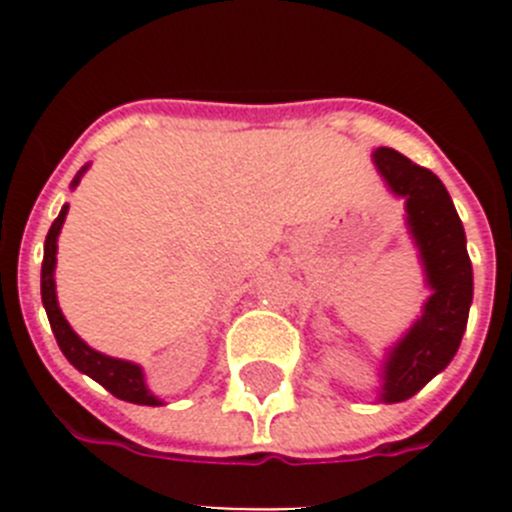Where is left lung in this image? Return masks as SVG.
I'll return each instance as SVG.
<instances>
[{"mask_svg":"<svg viewBox=\"0 0 512 512\" xmlns=\"http://www.w3.org/2000/svg\"><path fill=\"white\" fill-rule=\"evenodd\" d=\"M372 158L390 192L405 200L408 230L433 292L423 315L387 351L382 364L379 402H402L441 374L459 351L472 305V261L464 225L441 179L395 148H377Z\"/></svg>","mask_w":512,"mask_h":512,"instance_id":"left-lung-1","label":"left lung"}]
</instances>
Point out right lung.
<instances>
[{"mask_svg":"<svg viewBox=\"0 0 512 512\" xmlns=\"http://www.w3.org/2000/svg\"><path fill=\"white\" fill-rule=\"evenodd\" d=\"M89 164L81 166L79 174L74 176L71 187L81 182V176L87 174ZM66 212L69 205H63L58 217L53 220L51 230L45 235L43 246V269H40V295H43V307L48 312V320H51L53 336H56L58 348L63 351V356L71 361V364L79 369L81 374L92 377L94 382H99L107 392H112L115 397L125 402H135V405H164L158 400L151 390L146 387V377H143V369L133 361L112 359V356H104L99 351H94L92 346L81 341L71 330L69 320L63 318L61 307L56 300V279H53V271H56V251H58V233H61V225L66 220Z\"/></svg>","mask_w":512,"mask_h":512,"instance_id":"right-lung-1","label":"right lung"}]
</instances>
